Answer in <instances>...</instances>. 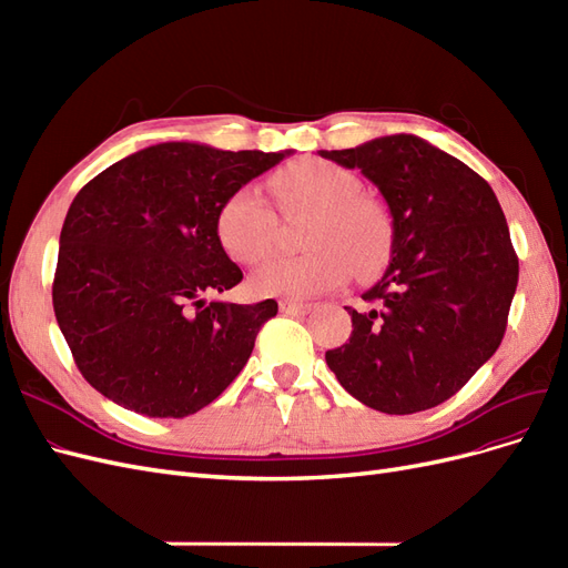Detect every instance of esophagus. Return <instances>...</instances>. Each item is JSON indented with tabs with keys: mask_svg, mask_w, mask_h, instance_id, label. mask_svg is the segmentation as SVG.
Wrapping results in <instances>:
<instances>
[{
	"mask_svg": "<svg viewBox=\"0 0 568 568\" xmlns=\"http://www.w3.org/2000/svg\"><path fill=\"white\" fill-rule=\"evenodd\" d=\"M280 311L284 315H307L313 311V305L301 303V301H280Z\"/></svg>",
	"mask_w": 568,
	"mask_h": 568,
	"instance_id": "34e87169",
	"label": "esophagus"
}]
</instances>
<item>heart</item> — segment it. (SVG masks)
I'll return each instance as SVG.
<instances>
[{
	"label": "heart",
	"mask_w": 568,
	"mask_h": 568,
	"mask_svg": "<svg viewBox=\"0 0 568 568\" xmlns=\"http://www.w3.org/2000/svg\"><path fill=\"white\" fill-rule=\"evenodd\" d=\"M359 189L355 173L326 161L288 165L272 178L282 213L311 215L303 232L311 251L257 267L251 277L255 294L307 298L343 286L353 270L365 280L382 272L390 253L388 217ZM215 234L234 263L255 265L274 246L277 217L255 189L242 186L220 203Z\"/></svg>",
	"instance_id": "heart-1"
}]
</instances>
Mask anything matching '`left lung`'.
Masks as SVG:
<instances>
[{
    "instance_id": "obj_1",
    "label": "left lung",
    "mask_w": 568,
    "mask_h": 568,
    "mask_svg": "<svg viewBox=\"0 0 568 568\" xmlns=\"http://www.w3.org/2000/svg\"><path fill=\"white\" fill-rule=\"evenodd\" d=\"M379 186L393 217L390 263L363 294L348 343L326 365L353 398L386 415L436 407L490 359L519 282L490 184L415 134L320 151Z\"/></svg>"
}]
</instances>
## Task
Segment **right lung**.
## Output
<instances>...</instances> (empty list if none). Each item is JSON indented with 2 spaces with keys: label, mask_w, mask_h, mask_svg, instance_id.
<instances>
[{
  "label": "right lung",
  "mask_w": 568,
  "mask_h": 568,
  "mask_svg": "<svg viewBox=\"0 0 568 568\" xmlns=\"http://www.w3.org/2000/svg\"><path fill=\"white\" fill-rule=\"evenodd\" d=\"M288 151L165 142L84 184L63 220L51 286L84 379L146 417H186L248 363L277 301H205L244 280L215 234L220 203Z\"/></svg>",
  "instance_id": "obj_1"
}]
</instances>
